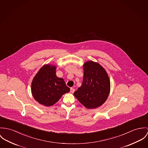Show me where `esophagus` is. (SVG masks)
I'll use <instances>...</instances> for the list:
<instances>
[{
    "label": "esophagus",
    "mask_w": 148,
    "mask_h": 148,
    "mask_svg": "<svg viewBox=\"0 0 148 148\" xmlns=\"http://www.w3.org/2000/svg\"><path fill=\"white\" fill-rule=\"evenodd\" d=\"M74 91H75V89L74 88H70V92L73 93Z\"/></svg>",
    "instance_id": "34e87169"
}]
</instances>
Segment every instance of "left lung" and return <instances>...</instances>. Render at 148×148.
Here are the masks:
<instances>
[{
	"instance_id": "8db88e82",
	"label": "left lung",
	"mask_w": 148,
	"mask_h": 148,
	"mask_svg": "<svg viewBox=\"0 0 148 148\" xmlns=\"http://www.w3.org/2000/svg\"><path fill=\"white\" fill-rule=\"evenodd\" d=\"M82 86L74 95L87 108H95L107 100L110 91V82L106 70L98 63L86 62Z\"/></svg>"
}]
</instances>
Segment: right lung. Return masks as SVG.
Here are the masks:
<instances>
[{"mask_svg":"<svg viewBox=\"0 0 148 148\" xmlns=\"http://www.w3.org/2000/svg\"><path fill=\"white\" fill-rule=\"evenodd\" d=\"M70 91L64 79L56 76V67L43 66L33 78L32 93L39 103L51 106L57 103L62 95Z\"/></svg>","mask_w":148,"mask_h":148,"instance_id":"1","label":"right lung"}]
</instances>
